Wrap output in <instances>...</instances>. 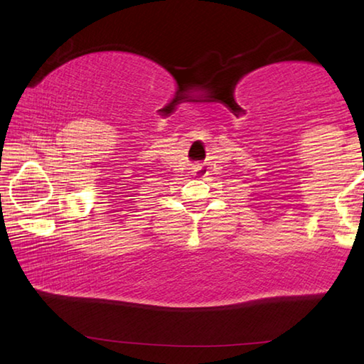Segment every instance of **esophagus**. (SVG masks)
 Here are the masks:
<instances>
[{
  "instance_id": "obj_1",
  "label": "esophagus",
  "mask_w": 364,
  "mask_h": 364,
  "mask_svg": "<svg viewBox=\"0 0 364 364\" xmlns=\"http://www.w3.org/2000/svg\"><path fill=\"white\" fill-rule=\"evenodd\" d=\"M193 169H195V171H201V169H203V166H201V164H196Z\"/></svg>"
}]
</instances>
